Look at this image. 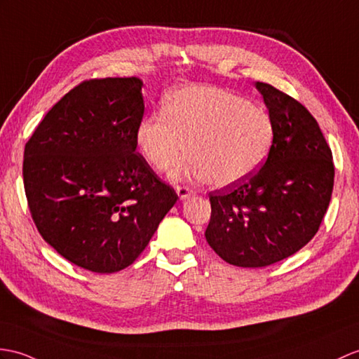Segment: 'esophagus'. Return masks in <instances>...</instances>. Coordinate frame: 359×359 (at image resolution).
Instances as JSON below:
<instances>
[{"label":"esophagus","mask_w":359,"mask_h":359,"mask_svg":"<svg viewBox=\"0 0 359 359\" xmlns=\"http://www.w3.org/2000/svg\"><path fill=\"white\" fill-rule=\"evenodd\" d=\"M176 193H177V196H179L180 198H188L189 196L196 194V191L188 188V187H176Z\"/></svg>","instance_id":"obj_1"}]
</instances>
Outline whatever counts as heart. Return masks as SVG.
<instances>
[{
    "label": "heart",
    "instance_id": "heart-1",
    "mask_svg": "<svg viewBox=\"0 0 359 359\" xmlns=\"http://www.w3.org/2000/svg\"><path fill=\"white\" fill-rule=\"evenodd\" d=\"M273 140V122L266 108L228 90L188 86L165 99L163 114L140 121L136 142L156 170H165L188 149L172 177L191 174L215 187L243 182L264 163ZM189 145H186V142Z\"/></svg>",
    "mask_w": 359,
    "mask_h": 359
}]
</instances>
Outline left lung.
Segmentation results:
<instances>
[{"mask_svg":"<svg viewBox=\"0 0 359 359\" xmlns=\"http://www.w3.org/2000/svg\"><path fill=\"white\" fill-rule=\"evenodd\" d=\"M273 122L268 159L251 177L210 194L205 237L240 268H263L313 238L332 197L335 168L318 122L294 97L255 82Z\"/></svg>","mask_w":359,"mask_h":359,"instance_id":"8db88e82","label":"left lung"}]
</instances>
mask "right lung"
<instances>
[{
	"instance_id": "obj_1",
	"label": "right lung",
	"mask_w": 359,
	"mask_h": 359,
	"mask_svg": "<svg viewBox=\"0 0 359 359\" xmlns=\"http://www.w3.org/2000/svg\"><path fill=\"white\" fill-rule=\"evenodd\" d=\"M139 78L86 81L56 102L24 148V189L39 234L97 273L127 268L177 194L136 153Z\"/></svg>"
}]
</instances>
